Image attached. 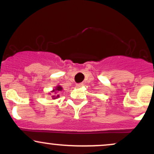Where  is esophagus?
<instances>
[{
  "label": "esophagus",
  "mask_w": 154,
  "mask_h": 154,
  "mask_svg": "<svg viewBox=\"0 0 154 154\" xmlns=\"http://www.w3.org/2000/svg\"><path fill=\"white\" fill-rule=\"evenodd\" d=\"M76 86H77V88H81L83 86V83H77V85H76Z\"/></svg>",
  "instance_id": "esophagus-1"
}]
</instances>
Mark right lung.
Instances as JSON below:
<instances>
[{
	"mask_svg": "<svg viewBox=\"0 0 154 154\" xmlns=\"http://www.w3.org/2000/svg\"><path fill=\"white\" fill-rule=\"evenodd\" d=\"M62 91V88L61 87V86H57V87L56 88V89H54L53 92L54 93H56V95H54L51 96V98H52V99H56V98H58L59 97V94H57V93H59V91Z\"/></svg>",
	"mask_w": 154,
	"mask_h": 154,
	"instance_id": "obj_1",
	"label": "right lung"
}]
</instances>
